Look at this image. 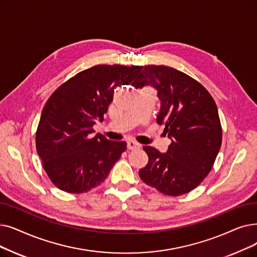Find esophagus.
<instances>
[{
    "instance_id": "esophagus-1",
    "label": "esophagus",
    "mask_w": 257,
    "mask_h": 257,
    "mask_svg": "<svg viewBox=\"0 0 257 257\" xmlns=\"http://www.w3.org/2000/svg\"><path fill=\"white\" fill-rule=\"evenodd\" d=\"M127 147L129 150H137V149L141 148V145L135 141H129L127 143Z\"/></svg>"
}]
</instances>
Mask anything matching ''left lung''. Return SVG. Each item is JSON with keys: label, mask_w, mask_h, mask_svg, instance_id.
Instances as JSON below:
<instances>
[{"label": "left lung", "mask_w": 257, "mask_h": 257, "mask_svg": "<svg viewBox=\"0 0 257 257\" xmlns=\"http://www.w3.org/2000/svg\"><path fill=\"white\" fill-rule=\"evenodd\" d=\"M132 86L152 85L161 99L158 124L171 139L166 153L145 146L149 161L141 180L165 195L192 191L211 171L221 146L218 111L207 89L188 74L164 65H145Z\"/></svg>", "instance_id": "1"}]
</instances>
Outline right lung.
Wrapping results in <instances>:
<instances>
[{
	"instance_id": "obj_1",
	"label": "right lung",
	"mask_w": 257,
	"mask_h": 257,
	"mask_svg": "<svg viewBox=\"0 0 257 257\" xmlns=\"http://www.w3.org/2000/svg\"><path fill=\"white\" fill-rule=\"evenodd\" d=\"M141 66L96 65L70 77L42 111L36 146L52 184L68 193H85L101 185L127 149L126 142L92 136L103 121L114 89L129 85Z\"/></svg>"
}]
</instances>
